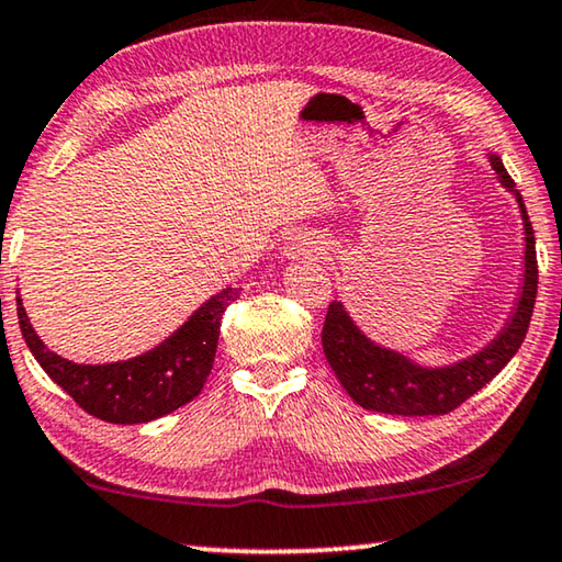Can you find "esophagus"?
Returning a JSON list of instances; mask_svg holds the SVG:
<instances>
[{"instance_id": "obj_1", "label": "esophagus", "mask_w": 562, "mask_h": 562, "mask_svg": "<svg viewBox=\"0 0 562 562\" xmlns=\"http://www.w3.org/2000/svg\"><path fill=\"white\" fill-rule=\"evenodd\" d=\"M288 257H321L325 255V241L321 237H310V234H300V237H292L284 247Z\"/></svg>"}]
</instances>
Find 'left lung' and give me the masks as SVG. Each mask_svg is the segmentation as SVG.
Instances as JSON below:
<instances>
[{
    "instance_id": "left-lung-1",
    "label": "left lung",
    "mask_w": 562,
    "mask_h": 562,
    "mask_svg": "<svg viewBox=\"0 0 562 562\" xmlns=\"http://www.w3.org/2000/svg\"><path fill=\"white\" fill-rule=\"evenodd\" d=\"M492 169L507 189L515 187L513 176L497 156H492ZM520 212L525 220V284L515 315L505 330L482 353H476L449 368H418L404 356L375 346L356 328L346 310L335 300L323 323V353L338 375L350 398L368 412L391 416H439L454 412L469 396L495 379L509 363V358L522 346L525 333L538 297V255H535V232L530 216L525 212L522 196Z\"/></svg>"
}]
</instances>
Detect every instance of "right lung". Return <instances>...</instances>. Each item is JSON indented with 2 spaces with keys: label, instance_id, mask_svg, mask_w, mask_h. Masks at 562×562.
Wrapping results in <instances>:
<instances>
[{
  "label": "right lung",
  "instance_id": "obj_1",
  "mask_svg": "<svg viewBox=\"0 0 562 562\" xmlns=\"http://www.w3.org/2000/svg\"><path fill=\"white\" fill-rule=\"evenodd\" d=\"M239 297L227 288L206 300L187 323L148 353L108 366H78L42 346L16 300L24 342L49 379L82 412L111 424H146L196 398L212 373L222 315Z\"/></svg>",
  "mask_w": 562,
  "mask_h": 562
}]
</instances>
